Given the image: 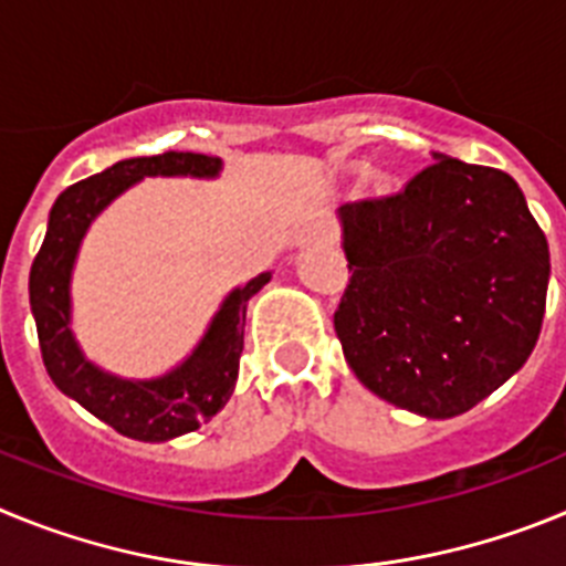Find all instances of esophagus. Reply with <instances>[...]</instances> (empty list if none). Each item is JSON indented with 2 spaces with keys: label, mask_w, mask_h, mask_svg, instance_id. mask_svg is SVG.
I'll use <instances>...</instances> for the list:
<instances>
[{
  "label": "esophagus",
  "mask_w": 566,
  "mask_h": 566,
  "mask_svg": "<svg viewBox=\"0 0 566 566\" xmlns=\"http://www.w3.org/2000/svg\"><path fill=\"white\" fill-rule=\"evenodd\" d=\"M328 232L323 223H308V227H303L297 232V238H294V243L297 247H308V243H328Z\"/></svg>",
  "instance_id": "34e87169"
}]
</instances>
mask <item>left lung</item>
I'll return each instance as SVG.
<instances>
[{
	"label": "left lung",
	"mask_w": 566,
	"mask_h": 566,
	"mask_svg": "<svg viewBox=\"0 0 566 566\" xmlns=\"http://www.w3.org/2000/svg\"><path fill=\"white\" fill-rule=\"evenodd\" d=\"M433 158L399 192L339 207L352 280L334 332L368 391L451 419L536 348L549 249L507 172Z\"/></svg>",
	"instance_id": "1"
}]
</instances>
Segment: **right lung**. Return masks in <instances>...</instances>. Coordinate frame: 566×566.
I'll return each instance as SVG.
<instances>
[{
	"instance_id": "right-lung-1",
	"label": "right lung",
	"mask_w": 566,
	"mask_h": 566,
	"mask_svg": "<svg viewBox=\"0 0 566 566\" xmlns=\"http://www.w3.org/2000/svg\"><path fill=\"white\" fill-rule=\"evenodd\" d=\"M221 158L201 153H164L127 158L87 181L64 189L50 209L48 234L30 266V312L36 319L44 368L62 394L76 399L93 417L122 437L167 442L201 428L229 402L238 382L249 297L266 286L272 272L234 289L214 314L195 352L164 377L124 379L90 363L70 332V274L84 232L96 214L124 189L153 175L214 178Z\"/></svg>"
}]
</instances>
